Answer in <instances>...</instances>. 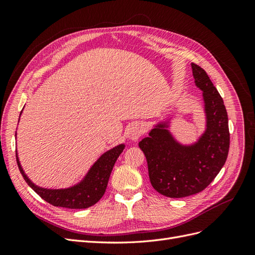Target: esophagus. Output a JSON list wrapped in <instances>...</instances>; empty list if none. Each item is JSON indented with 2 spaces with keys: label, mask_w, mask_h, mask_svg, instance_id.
<instances>
[{
  "label": "esophagus",
  "mask_w": 255,
  "mask_h": 255,
  "mask_svg": "<svg viewBox=\"0 0 255 255\" xmlns=\"http://www.w3.org/2000/svg\"><path fill=\"white\" fill-rule=\"evenodd\" d=\"M144 133V128L142 126L140 125H135L132 129H130V133H129V138L132 140H137L138 138H139L142 134Z\"/></svg>",
  "instance_id": "1"
}]
</instances>
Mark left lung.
Segmentation results:
<instances>
[{"label":"left lung","mask_w":255,"mask_h":255,"mask_svg":"<svg viewBox=\"0 0 255 255\" xmlns=\"http://www.w3.org/2000/svg\"><path fill=\"white\" fill-rule=\"evenodd\" d=\"M191 68L196 86L203 92L205 132L197 142L185 145L174 139L165 121L139 142L153 188L169 198L188 197L205 189L225 165L230 148L223 100L203 69L194 63Z\"/></svg>","instance_id":"1"}]
</instances>
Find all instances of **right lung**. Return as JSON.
Returning a JSON list of instances; mask_svg holds the SVG:
<instances>
[{
	"label": "right lung",
	"mask_w": 255,
	"mask_h": 255,
	"mask_svg": "<svg viewBox=\"0 0 255 255\" xmlns=\"http://www.w3.org/2000/svg\"><path fill=\"white\" fill-rule=\"evenodd\" d=\"M125 146L126 145L122 143L106 151L92 165L87 174L84 176V179L80 183L64 189H48L37 186L23 171L18 154L16 157L19 170L22 176L24 177L25 182L44 201L54 206L81 210V208H87L95 205L103 197L114 165L125 149Z\"/></svg>",
	"instance_id": "right-lung-1"
}]
</instances>
